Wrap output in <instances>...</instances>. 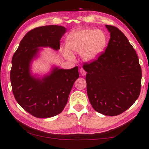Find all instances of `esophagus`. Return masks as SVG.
<instances>
[{"label": "esophagus", "instance_id": "34e87169", "mask_svg": "<svg viewBox=\"0 0 149 149\" xmlns=\"http://www.w3.org/2000/svg\"><path fill=\"white\" fill-rule=\"evenodd\" d=\"M80 74L82 75V76H84V75H86V72L85 71V70H84L83 68H81L80 69Z\"/></svg>", "mask_w": 149, "mask_h": 149}]
</instances>
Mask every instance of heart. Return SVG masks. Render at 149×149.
Listing matches in <instances>:
<instances>
[{
	"label": "heart",
	"mask_w": 149,
	"mask_h": 149,
	"mask_svg": "<svg viewBox=\"0 0 149 149\" xmlns=\"http://www.w3.org/2000/svg\"><path fill=\"white\" fill-rule=\"evenodd\" d=\"M108 36L102 30L79 29L70 33L67 38L66 46L63 50L64 56L73 57L72 51L80 52L81 57L85 61L96 60L105 51Z\"/></svg>",
	"instance_id": "heart-1"
}]
</instances>
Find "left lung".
<instances>
[{
	"label": "left lung",
	"instance_id": "8db88e82",
	"mask_svg": "<svg viewBox=\"0 0 149 149\" xmlns=\"http://www.w3.org/2000/svg\"><path fill=\"white\" fill-rule=\"evenodd\" d=\"M110 39L105 51L95 61L83 64L86 91L94 109L117 116L129 109L138 98L141 68L136 51L118 28L105 25Z\"/></svg>",
	"mask_w": 149,
	"mask_h": 149
}]
</instances>
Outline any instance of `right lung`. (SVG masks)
I'll use <instances>...</instances> for the list:
<instances>
[{
	"label": "right lung",
	"instance_id": "add662e5",
	"mask_svg": "<svg viewBox=\"0 0 149 149\" xmlns=\"http://www.w3.org/2000/svg\"><path fill=\"white\" fill-rule=\"evenodd\" d=\"M63 26L47 25L31 30L21 40L12 60L10 81L16 101L26 112L37 118L58 115L67 104L72 88L78 77V67L53 68L42 79L31 75L30 66L39 47L60 49V40L66 32Z\"/></svg>",
	"mask_w": 149,
	"mask_h": 149
}]
</instances>
